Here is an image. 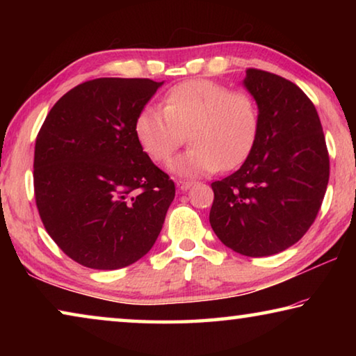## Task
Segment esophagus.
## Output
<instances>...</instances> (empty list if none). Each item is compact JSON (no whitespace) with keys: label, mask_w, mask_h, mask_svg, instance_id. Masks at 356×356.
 Instances as JSON below:
<instances>
[{"label":"esophagus","mask_w":356,"mask_h":356,"mask_svg":"<svg viewBox=\"0 0 356 356\" xmlns=\"http://www.w3.org/2000/svg\"><path fill=\"white\" fill-rule=\"evenodd\" d=\"M176 185H177V188L180 191H186V190H190V186L193 185V182H190V180H177Z\"/></svg>","instance_id":"34e87169"}]
</instances>
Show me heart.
Here are the masks:
<instances>
[{
  "mask_svg": "<svg viewBox=\"0 0 356 356\" xmlns=\"http://www.w3.org/2000/svg\"><path fill=\"white\" fill-rule=\"evenodd\" d=\"M161 108L146 106L138 113L135 136L144 154L165 163L188 134L191 147L170 163V171L179 177L232 170L243 163L256 143L259 108L246 91L188 80L163 95Z\"/></svg>",
  "mask_w": 356,
  "mask_h": 356,
  "instance_id": "heart-1",
  "label": "heart"
}]
</instances>
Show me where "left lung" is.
I'll use <instances>...</instances> for the list:
<instances>
[{"mask_svg": "<svg viewBox=\"0 0 356 356\" xmlns=\"http://www.w3.org/2000/svg\"><path fill=\"white\" fill-rule=\"evenodd\" d=\"M243 86L259 108L245 163L212 184L210 226L227 248L272 256L305 236L321 210L330 159L316 106L292 81L248 69Z\"/></svg>", "mask_w": 356, "mask_h": 356, "instance_id": "left-lung-1", "label": "left lung"}]
</instances>
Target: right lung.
Instances as JSON below:
<instances>
[{"label":"right lung","instance_id":"right-lung-1","mask_svg":"<svg viewBox=\"0 0 356 356\" xmlns=\"http://www.w3.org/2000/svg\"><path fill=\"white\" fill-rule=\"evenodd\" d=\"M163 81L95 78L70 89L42 124L34 196L55 243L88 268L116 270L152 248L176 186L143 152L135 119Z\"/></svg>","mask_w":356,"mask_h":356}]
</instances>
